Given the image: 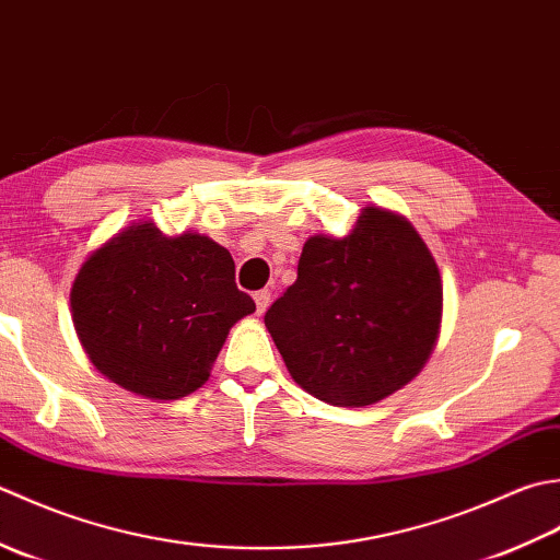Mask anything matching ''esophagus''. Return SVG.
Returning <instances> with one entry per match:
<instances>
[{"label": "esophagus", "instance_id": "34e87169", "mask_svg": "<svg viewBox=\"0 0 560 560\" xmlns=\"http://www.w3.org/2000/svg\"><path fill=\"white\" fill-rule=\"evenodd\" d=\"M254 300H256V312L264 314L268 310V304H270V292L268 290H260V292L254 294Z\"/></svg>", "mask_w": 560, "mask_h": 560}]
</instances>
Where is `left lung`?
<instances>
[{
	"instance_id": "8db88e82",
	"label": "left lung",
	"mask_w": 560,
	"mask_h": 560,
	"mask_svg": "<svg viewBox=\"0 0 560 560\" xmlns=\"http://www.w3.org/2000/svg\"><path fill=\"white\" fill-rule=\"evenodd\" d=\"M442 278L404 214L368 205L346 236L304 242L296 280L266 312L292 380L364 408L416 380L438 346Z\"/></svg>"
}]
</instances>
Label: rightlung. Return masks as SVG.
<instances>
[{"mask_svg":"<svg viewBox=\"0 0 560 560\" xmlns=\"http://www.w3.org/2000/svg\"><path fill=\"white\" fill-rule=\"evenodd\" d=\"M70 304L94 368L152 401L200 389L230 328L256 312L236 288L230 250L198 232L168 236L150 220L91 250Z\"/></svg>","mask_w":560,"mask_h":560,"instance_id":"obj_1","label":"right lung"}]
</instances>
